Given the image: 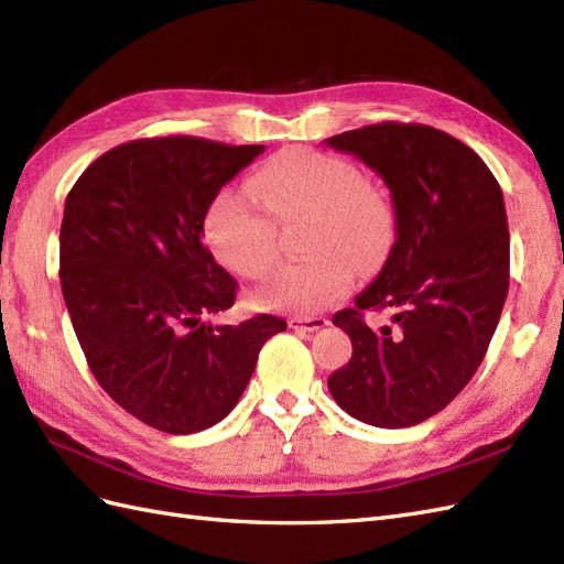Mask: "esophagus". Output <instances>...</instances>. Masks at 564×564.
<instances>
[{
  "instance_id": "obj_1",
  "label": "esophagus",
  "mask_w": 564,
  "mask_h": 564,
  "mask_svg": "<svg viewBox=\"0 0 564 564\" xmlns=\"http://www.w3.org/2000/svg\"><path fill=\"white\" fill-rule=\"evenodd\" d=\"M293 330H300V334H312V330H319L324 326H328V319L324 316H305V319H300V316H293L291 322H288Z\"/></svg>"
}]
</instances>
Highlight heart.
Returning <instances> with one entry per match:
<instances>
[{
	"label": "heart",
	"mask_w": 564,
	"mask_h": 564,
	"mask_svg": "<svg viewBox=\"0 0 564 564\" xmlns=\"http://www.w3.org/2000/svg\"><path fill=\"white\" fill-rule=\"evenodd\" d=\"M248 193L224 187L214 195L202 234L214 257L245 279H262L279 257L276 225L310 219L305 262L288 264L254 293L269 312L310 316L348 295L359 271L386 262L398 234L391 197L365 181L350 159L307 148L271 156L250 178Z\"/></svg>",
	"instance_id": "1"
}]
</instances>
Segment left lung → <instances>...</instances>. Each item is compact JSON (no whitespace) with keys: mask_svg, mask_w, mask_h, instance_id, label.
<instances>
[{"mask_svg":"<svg viewBox=\"0 0 564 564\" xmlns=\"http://www.w3.org/2000/svg\"><path fill=\"white\" fill-rule=\"evenodd\" d=\"M379 173L398 234L377 281L334 314L352 357L328 391L355 420L414 426L479 369L510 285V230L494 173L465 142L422 123H373L326 140ZM391 311L371 329L367 311Z\"/></svg>","mask_w":564,"mask_h":564,"instance_id":"1","label":"left lung"}]
</instances>
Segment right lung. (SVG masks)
<instances>
[{
    "label": "right lung",
    "mask_w": 564,
    "mask_h": 564,
    "mask_svg": "<svg viewBox=\"0 0 564 564\" xmlns=\"http://www.w3.org/2000/svg\"><path fill=\"white\" fill-rule=\"evenodd\" d=\"M262 152L191 135L123 142L66 197L59 276L85 359L113 402L173 436L221 422L262 345L288 326L271 314L202 322L238 291L202 242L205 212Z\"/></svg>",
    "instance_id": "obj_1"
}]
</instances>
